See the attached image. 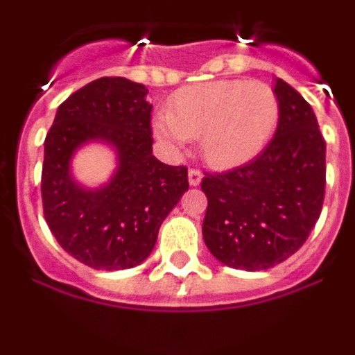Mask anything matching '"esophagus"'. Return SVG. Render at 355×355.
Returning a JSON list of instances; mask_svg holds the SVG:
<instances>
[{
  "mask_svg": "<svg viewBox=\"0 0 355 355\" xmlns=\"http://www.w3.org/2000/svg\"><path fill=\"white\" fill-rule=\"evenodd\" d=\"M200 181H202V172L197 171V168H190L188 171V183H190V187H199Z\"/></svg>",
  "mask_w": 355,
  "mask_h": 355,
  "instance_id": "esophagus-1",
  "label": "esophagus"
}]
</instances>
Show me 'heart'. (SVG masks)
<instances>
[{
  "instance_id": "obj_1",
  "label": "heart",
  "mask_w": 355,
  "mask_h": 355,
  "mask_svg": "<svg viewBox=\"0 0 355 355\" xmlns=\"http://www.w3.org/2000/svg\"><path fill=\"white\" fill-rule=\"evenodd\" d=\"M279 99L261 81L215 80L172 96L167 114L155 119L162 142L183 147L200 137V155L215 168H234L268 146L277 130Z\"/></svg>"
}]
</instances>
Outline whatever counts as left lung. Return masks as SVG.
<instances>
[{
  "label": "left lung",
  "mask_w": 355,
  "mask_h": 355,
  "mask_svg": "<svg viewBox=\"0 0 355 355\" xmlns=\"http://www.w3.org/2000/svg\"><path fill=\"white\" fill-rule=\"evenodd\" d=\"M279 122L252 162L206 174L202 238L216 259L240 270H266L295 254L318 220L325 196V140L309 103L275 78Z\"/></svg>",
  "instance_id": "1"
}]
</instances>
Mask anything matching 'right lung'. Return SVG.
<instances>
[{
  "label": "right lung",
  "instance_id": "add662e5",
  "mask_svg": "<svg viewBox=\"0 0 355 355\" xmlns=\"http://www.w3.org/2000/svg\"><path fill=\"white\" fill-rule=\"evenodd\" d=\"M146 85L99 78L56 110L44 140V216L62 249L96 270H124L149 258L159 225L188 190L187 167L153 156ZM105 143L118 167L108 184L77 183L70 162L80 146Z\"/></svg>",
  "mask_w": 355,
  "mask_h": 355
}]
</instances>
